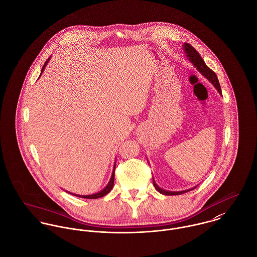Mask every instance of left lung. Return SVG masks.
<instances>
[{
    "label": "left lung",
    "mask_w": 257,
    "mask_h": 257,
    "mask_svg": "<svg viewBox=\"0 0 257 257\" xmlns=\"http://www.w3.org/2000/svg\"><path fill=\"white\" fill-rule=\"evenodd\" d=\"M184 53L186 54L188 60L197 68V70L202 74L204 77H206L212 84L213 86L217 89V91L219 92V94L221 95V90H220V83H219V80H218V77L216 73L214 71H212L205 63V61L203 60V58L201 57V55L198 53V51L189 43H184L183 44ZM153 185L155 187V189L163 194V195H166V196H172V195H181L183 193L186 192H189L193 189H195L196 187L192 188V189H189V190H185V191H178V192H173V191H167V190H164V189H161L157 184L155 183L154 179H153Z\"/></svg>",
    "instance_id": "obj_1"
}]
</instances>
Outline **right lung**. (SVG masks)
Segmentation results:
<instances>
[{
	"label": "right lung",
	"instance_id": "right-lung-1",
	"mask_svg": "<svg viewBox=\"0 0 257 257\" xmlns=\"http://www.w3.org/2000/svg\"><path fill=\"white\" fill-rule=\"evenodd\" d=\"M49 60H50V57L45 61V63H44V65L42 66V69H41V73L40 75L42 74L43 72V70H44V68H45V66L47 65V63L49 62ZM40 75H39V77H40ZM114 169H115V163H114V165H113V170H112V173H111V176H110V181H109V183L108 185L103 189V190H101L100 192H98V193H96V194H92V195H77V194H74V193H71V192H68V191H66L67 193H69V194H71V195H74V196H76V197H80V198H85V199H98V198H101V197H104V196H106L109 192H110V190L112 189V186H113V181H114Z\"/></svg>",
	"mask_w": 257,
	"mask_h": 257
}]
</instances>
